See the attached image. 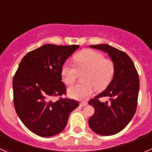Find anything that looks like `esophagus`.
Here are the masks:
<instances>
[{"instance_id":"34e87169","label":"esophagus","mask_w":152,"mask_h":152,"mask_svg":"<svg viewBox=\"0 0 152 152\" xmlns=\"http://www.w3.org/2000/svg\"><path fill=\"white\" fill-rule=\"evenodd\" d=\"M80 105L81 106V107H85V106L88 105V103H87V102L82 101V102H80Z\"/></svg>"}]
</instances>
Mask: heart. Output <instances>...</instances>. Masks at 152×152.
<instances>
[{"label":"heart","instance_id":"b5f03b06","mask_svg":"<svg viewBox=\"0 0 152 152\" xmlns=\"http://www.w3.org/2000/svg\"><path fill=\"white\" fill-rule=\"evenodd\" d=\"M75 65L68 61L61 67V75L64 83L71 85L83 74L84 82L70 87L69 96L76 100H84L92 95L95 90L102 91L108 87L115 74V64L103 54L93 49H84L74 57Z\"/></svg>","mask_w":152,"mask_h":152}]
</instances>
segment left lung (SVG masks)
Instances as JSON below:
<instances>
[{
  "label": "left lung",
  "mask_w": 152,
  "mask_h": 152,
  "mask_svg": "<svg viewBox=\"0 0 152 152\" xmlns=\"http://www.w3.org/2000/svg\"><path fill=\"white\" fill-rule=\"evenodd\" d=\"M90 47L107 52L115 64V74L107 89L88 102L94 108V113L88 123L91 129L99 135H115L129 124L136 111L139 75L126 52L107 44ZM103 96H109L111 102H100L99 99Z\"/></svg>",
  "instance_id": "1"
}]
</instances>
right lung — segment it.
Returning a JSON list of instances; mask_svg holds the SVG:
<instances>
[{
	"label": "right lung",
	"mask_w": 152,
	"mask_h": 152,
	"mask_svg": "<svg viewBox=\"0 0 152 152\" xmlns=\"http://www.w3.org/2000/svg\"><path fill=\"white\" fill-rule=\"evenodd\" d=\"M78 47L42 45L23 58L13 76V104L17 116L28 129L39 136L60 133L70 113L79 106L78 102L68 98L51 100L66 95L61 67Z\"/></svg>",
	"instance_id": "right-lung-1"
}]
</instances>
